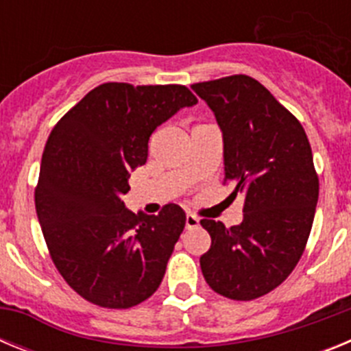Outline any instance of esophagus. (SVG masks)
Masks as SVG:
<instances>
[{
	"label": "esophagus",
	"mask_w": 351,
	"mask_h": 351,
	"mask_svg": "<svg viewBox=\"0 0 351 351\" xmlns=\"http://www.w3.org/2000/svg\"><path fill=\"white\" fill-rule=\"evenodd\" d=\"M198 225H200V219L197 216H193V214L186 216V228H197Z\"/></svg>",
	"instance_id": "34e87169"
}]
</instances>
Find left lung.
Returning <instances> with one entry per match:
<instances>
[{
  "label": "left lung",
  "instance_id": "1",
  "mask_svg": "<svg viewBox=\"0 0 351 351\" xmlns=\"http://www.w3.org/2000/svg\"><path fill=\"white\" fill-rule=\"evenodd\" d=\"M223 133L225 181L244 195L241 225L202 219L210 247L200 256L219 295L253 300L280 287L304 253L318 202V176L302 125L247 75L191 86Z\"/></svg>",
  "mask_w": 351,
  "mask_h": 351
}]
</instances>
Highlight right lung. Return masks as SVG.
Here are the masks:
<instances>
[{
  "label": "right lung",
  "mask_w": 351,
  "mask_h": 351,
  "mask_svg": "<svg viewBox=\"0 0 351 351\" xmlns=\"http://www.w3.org/2000/svg\"><path fill=\"white\" fill-rule=\"evenodd\" d=\"M186 86L101 84L52 128L43 149L35 206L52 262L89 302L126 309L153 295L186 225L169 204L158 216L121 200L130 172L147 161L149 137L197 104Z\"/></svg>",
  "instance_id": "add662e5"
}]
</instances>
